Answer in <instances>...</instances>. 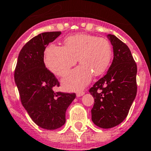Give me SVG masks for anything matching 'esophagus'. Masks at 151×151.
Wrapping results in <instances>:
<instances>
[{"instance_id":"1","label":"esophagus","mask_w":151,"mask_h":151,"mask_svg":"<svg viewBox=\"0 0 151 151\" xmlns=\"http://www.w3.org/2000/svg\"><path fill=\"white\" fill-rule=\"evenodd\" d=\"M84 94H85V92H84V91L77 92V97H81V96H83Z\"/></svg>"}]
</instances>
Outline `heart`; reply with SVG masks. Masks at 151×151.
<instances>
[{
  "mask_svg": "<svg viewBox=\"0 0 151 151\" xmlns=\"http://www.w3.org/2000/svg\"><path fill=\"white\" fill-rule=\"evenodd\" d=\"M65 46L49 45L45 51V63L57 76L62 77L77 62L81 65L62 80L66 90L76 91L85 88L93 74L101 75L111 60L112 49L109 40L88 34H77L66 37Z\"/></svg>",
  "mask_w": 151,
  "mask_h": 151,
  "instance_id": "b5f03b06",
  "label": "heart"
}]
</instances>
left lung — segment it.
Instances as JSON below:
<instances>
[{"label":"left lung","mask_w":151,"mask_h":151,"mask_svg":"<svg viewBox=\"0 0 151 151\" xmlns=\"http://www.w3.org/2000/svg\"><path fill=\"white\" fill-rule=\"evenodd\" d=\"M114 50V59L107 74L89 92L95 100L92 121L109 129L126 119L137 94V64L127 45L114 35H108Z\"/></svg>","instance_id":"obj_1"}]
</instances>
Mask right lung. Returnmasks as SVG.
Returning a JSON list of instances; mask_svg holds the SVG:
<instances>
[{
    "instance_id": "right-lung-1",
    "label": "right lung",
    "mask_w": 151,
    "mask_h": 151,
    "mask_svg": "<svg viewBox=\"0 0 151 151\" xmlns=\"http://www.w3.org/2000/svg\"><path fill=\"white\" fill-rule=\"evenodd\" d=\"M61 34L43 32L30 40L22 48L14 71L22 106L37 126L48 130L64 124L66 109L76 97L75 93L53 91L59 82L44 63L47 45Z\"/></svg>"
}]
</instances>
